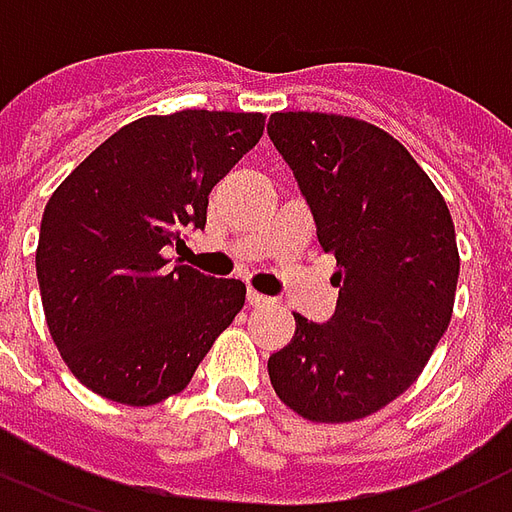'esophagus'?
I'll return each mask as SVG.
<instances>
[{
  "mask_svg": "<svg viewBox=\"0 0 512 512\" xmlns=\"http://www.w3.org/2000/svg\"><path fill=\"white\" fill-rule=\"evenodd\" d=\"M246 301H249V306L271 304V298H268V295H263V293H257V290H249V293H246Z\"/></svg>",
  "mask_w": 512,
  "mask_h": 512,
  "instance_id": "1",
  "label": "esophagus"
}]
</instances>
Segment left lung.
Wrapping results in <instances>:
<instances>
[{"label": "left lung", "instance_id": "1", "mask_svg": "<svg viewBox=\"0 0 512 512\" xmlns=\"http://www.w3.org/2000/svg\"><path fill=\"white\" fill-rule=\"evenodd\" d=\"M268 138L339 266L333 317L295 314L293 342L268 358V377L306 420L366 418L418 380L448 331L458 282L453 219L410 151L374 124L274 113Z\"/></svg>", "mask_w": 512, "mask_h": 512}]
</instances>
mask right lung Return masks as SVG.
Returning <instances> with one entry per match:
<instances>
[{"instance_id":"obj_1","label":"right lung","mask_w":512,"mask_h":512,"mask_svg":"<svg viewBox=\"0 0 512 512\" xmlns=\"http://www.w3.org/2000/svg\"><path fill=\"white\" fill-rule=\"evenodd\" d=\"M263 113L179 111L113 132L59 184L40 222L37 282L70 372L105 399L181 393L241 312V279L165 268L206 227L208 192L263 135Z\"/></svg>"}]
</instances>
